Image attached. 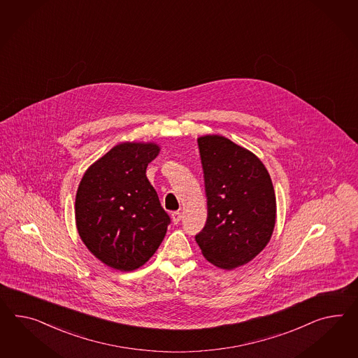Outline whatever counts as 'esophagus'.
<instances>
[{
	"instance_id": "34e87169",
	"label": "esophagus",
	"mask_w": 358,
	"mask_h": 358,
	"mask_svg": "<svg viewBox=\"0 0 358 358\" xmlns=\"http://www.w3.org/2000/svg\"><path fill=\"white\" fill-rule=\"evenodd\" d=\"M181 213H178V211H174V213H172V222H174V224H178V222H181Z\"/></svg>"
}]
</instances>
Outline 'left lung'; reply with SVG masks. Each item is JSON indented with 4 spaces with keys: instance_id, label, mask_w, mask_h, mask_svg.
I'll list each match as a JSON object with an SVG mask.
<instances>
[{
    "instance_id": "left-lung-1",
    "label": "left lung",
    "mask_w": 358,
    "mask_h": 358,
    "mask_svg": "<svg viewBox=\"0 0 358 358\" xmlns=\"http://www.w3.org/2000/svg\"><path fill=\"white\" fill-rule=\"evenodd\" d=\"M207 196V222L195 236L204 258L222 270L254 259L276 222V198L261 160L222 136L198 138Z\"/></svg>"
}]
</instances>
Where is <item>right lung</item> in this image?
<instances>
[{"instance_id": "obj_1", "label": "right lung", "mask_w": 358, "mask_h": 358, "mask_svg": "<svg viewBox=\"0 0 358 358\" xmlns=\"http://www.w3.org/2000/svg\"><path fill=\"white\" fill-rule=\"evenodd\" d=\"M159 151L151 142L115 145L78 186V233L88 250L115 270L139 268L164 240L171 217L145 176Z\"/></svg>"}]
</instances>
